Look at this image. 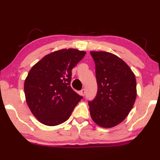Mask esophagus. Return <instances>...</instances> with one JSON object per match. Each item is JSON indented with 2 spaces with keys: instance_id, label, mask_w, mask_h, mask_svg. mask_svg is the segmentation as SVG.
Here are the masks:
<instances>
[{
  "instance_id": "34e87169",
  "label": "esophagus",
  "mask_w": 160,
  "mask_h": 160,
  "mask_svg": "<svg viewBox=\"0 0 160 160\" xmlns=\"http://www.w3.org/2000/svg\"><path fill=\"white\" fill-rule=\"evenodd\" d=\"M85 93H86V91H85V89L81 90V91H80V95L81 96H84L85 95Z\"/></svg>"
}]
</instances>
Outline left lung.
Listing matches in <instances>:
<instances>
[{
	"mask_svg": "<svg viewBox=\"0 0 160 160\" xmlns=\"http://www.w3.org/2000/svg\"><path fill=\"white\" fill-rule=\"evenodd\" d=\"M96 64L98 91L88 102L92 120L102 128L122 122L132 109L137 96L133 72L118 56L106 51H91Z\"/></svg>",
	"mask_w": 160,
	"mask_h": 160,
	"instance_id": "left-lung-1",
	"label": "left lung"
}]
</instances>
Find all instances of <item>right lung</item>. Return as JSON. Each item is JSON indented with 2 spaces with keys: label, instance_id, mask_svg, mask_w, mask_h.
I'll return each instance as SVG.
<instances>
[{
  "label": "right lung",
  "instance_id": "right-lung-1",
  "mask_svg": "<svg viewBox=\"0 0 160 160\" xmlns=\"http://www.w3.org/2000/svg\"><path fill=\"white\" fill-rule=\"evenodd\" d=\"M86 52L64 48L45 56L24 80L26 102L37 120L48 126L68 120L82 97L70 86L72 69Z\"/></svg>",
  "mask_w": 160,
  "mask_h": 160
}]
</instances>
